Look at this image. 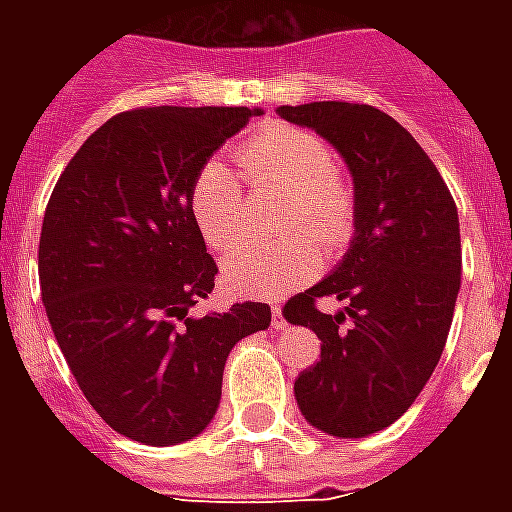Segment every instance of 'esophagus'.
<instances>
[{"label": "esophagus", "mask_w": 512, "mask_h": 512, "mask_svg": "<svg viewBox=\"0 0 512 512\" xmlns=\"http://www.w3.org/2000/svg\"><path fill=\"white\" fill-rule=\"evenodd\" d=\"M271 326H274V329H285V326H288V321H285V315H282V307H279V304L271 307Z\"/></svg>", "instance_id": "esophagus-1"}]
</instances>
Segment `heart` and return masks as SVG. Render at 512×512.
Here are the masks:
<instances>
[{
    "label": "heart",
    "instance_id": "b5f03b06",
    "mask_svg": "<svg viewBox=\"0 0 512 512\" xmlns=\"http://www.w3.org/2000/svg\"><path fill=\"white\" fill-rule=\"evenodd\" d=\"M246 180L257 189L288 191L282 211L285 230H307L323 252L343 249L356 227L354 189L337 175V156L323 136L271 123L235 150ZM191 216L205 244L230 249L241 233L244 189L222 161L202 164L189 194ZM321 268L318 246L304 233L274 246H244L224 260V285L241 296L274 299L310 282Z\"/></svg>",
    "mask_w": 512,
    "mask_h": 512
}]
</instances>
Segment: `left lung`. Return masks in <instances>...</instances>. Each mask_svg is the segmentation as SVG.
<instances>
[{
    "label": "left lung",
    "mask_w": 512,
    "mask_h": 512,
    "mask_svg": "<svg viewBox=\"0 0 512 512\" xmlns=\"http://www.w3.org/2000/svg\"><path fill=\"white\" fill-rule=\"evenodd\" d=\"M277 115L315 128L354 175L351 249L282 312L321 340V359L293 384L304 419L362 439L403 417L439 365L461 288L458 208L417 139L376 106L315 101ZM321 298L346 310L326 316Z\"/></svg>",
    "instance_id": "1"
}]
</instances>
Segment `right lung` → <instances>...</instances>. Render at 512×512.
<instances>
[{
	"mask_svg": "<svg viewBox=\"0 0 512 512\" xmlns=\"http://www.w3.org/2000/svg\"><path fill=\"white\" fill-rule=\"evenodd\" d=\"M246 106H139L87 136L51 191L40 296L87 403L128 439L169 447L208 428L233 345L271 323L263 301L194 318L219 266L191 216L194 175Z\"/></svg>",
	"mask_w": 512,
	"mask_h": 512,
	"instance_id": "right-lung-1",
	"label": "right lung"
}]
</instances>
